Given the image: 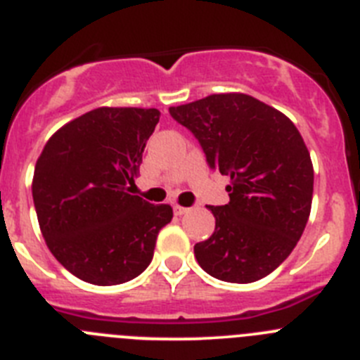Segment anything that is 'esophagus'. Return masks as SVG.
Returning a JSON list of instances; mask_svg holds the SVG:
<instances>
[{"instance_id": "esophagus-1", "label": "esophagus", "mask_w": 360, "mask_h": 360, "mask_svg": "<svg viewBox=\"0 0 360 360\" xmlns=\"http://www.w3.org/2000/svg\"><path fill=\"white\" fill-rule=\"evenodd\" d=\"M190 212V208H184V206H179V204H174V213L176 215H184V213Z\"/></svg>"}]
</instances>
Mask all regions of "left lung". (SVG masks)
Returning <instances> with one entry per match:
<instances>
[{
  "instance_id": "1",
  "label": "left lung",
  "mask_w": 360,
  "mask_h": 360,
  "mask_svg": "<svg viewBox=\"0 0 360 360\" xmlns=\"http://www.w3.org/2000/svg\"><path fill=\"white\" fill-rule=\"evenodd\" d=\"M193 132L212 170L229 176V202L208 206L215 231L193 248L200 267L229 283L271 274L296 248L310 215L314 167L296 125L244 93L168 109Z\"/></svg>"
}]
</instances>
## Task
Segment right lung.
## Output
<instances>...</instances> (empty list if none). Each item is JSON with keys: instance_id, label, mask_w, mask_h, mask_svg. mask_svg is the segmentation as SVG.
<instances>
[{"instance_id": "1", "label": "right lung", "mask_w": 360, "mask_h": 360, "mask_svg": "<svg viewBox=\"0 0 360 360\" xmlns=\"http://www.w3.org/2000/svg\"><path fill=\"white\" fill-rule=\"evenodd\" d=\"M158 109L98 108L71 120L44 145L32 195L57 262L93 285H118L150 264L172 206L131 195Z\"/></svg>"}]
</instances>
